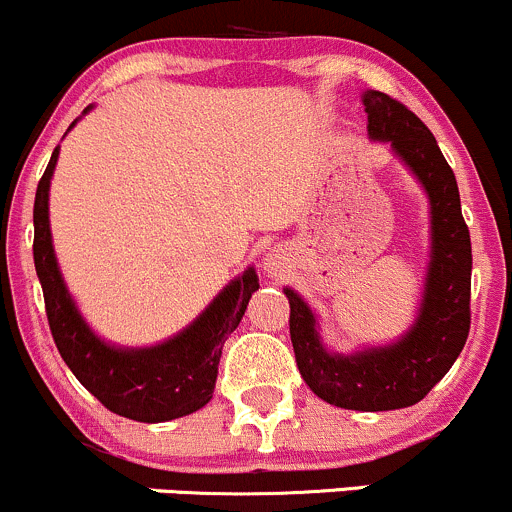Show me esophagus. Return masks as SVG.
<instances>
[{
  "label": "esophagus",
  "instance_id": "1",
  "mask_svg": "<svg viewBox=\"0 0 512 512\" xmlns=\"http://www.w3.org/2000/svg\"><path fill=\"white\" fill-rule=\"evenodd\" d=\"M265 267H267V272H270V275H277V272H280V262H277L275 255L265 257Z\"/></svg>",
  "mask_w": 512,
  "mask_h": 512
}]
</instances>
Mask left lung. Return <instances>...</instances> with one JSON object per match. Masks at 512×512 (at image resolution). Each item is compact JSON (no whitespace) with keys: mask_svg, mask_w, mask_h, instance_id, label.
Instances as JSON below:
<instances>
[{"mask_svg":"<svg viewBox=\"0 0 512 512\" xmlns=\"http://www.w3.org/2000/svg\"><path fill=\"white\" fill-rule=\"evenodd\" d=\"M374 141L389 143L423 185L431 205V260L416 322L399 342L332 354L319 339L317 317L294 289L289 337L299 374L327 404L352 411L414 406L446 376L471 329V232L461 215L456 175L421 118L381 91L361 96Z\"/></svg>","mask_w":512,"mask_h":512,"instance_id":"1","label":"left lung"}]
</instances>
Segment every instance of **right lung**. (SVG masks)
I'll use <instances>...</instances> for the list:
<instances>
[{"instance_id": "right-lung-1", "label": "right lung", "mask_w": 512, "mask_h": 512, "mask_svg": "<svg viewBox=\"0 0 512 512\" xmlns=\"http://www.w3.org/2000/svg\"><path fill=\"white\" fill-rule=\"evenodd\" d=\"M86 111H91V106ZM56 158L59 146L36 185L34 267L44 289L46 319L61 359L76 379L118 416L160 423L203 409L213 399L227 334L237 329L252 292L260 289L255 267H247L235 277L193 324L168 342L143 349L106 344L84 322L56 265L49 230V185Z\"/></svg>"}]
</instances>
